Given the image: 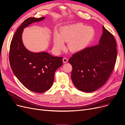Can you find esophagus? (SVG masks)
<instances>
[{
    "mask_svg": "<svg viewBox=\"0 0 125 125\" xmlns=\"http://www.w3.org/2000/svg\"><path fill=\"white\" fill-rule=\"evenodd\" d=\"M68 60L67 59V58H65V57H64V58H63V59H62V62H63V63H66V62H68Z\"/></svg>",
    "mask_w": 125,
    "mask_h": 125,
    "instance_id": "esophagus-1",
    "label": "esophagus"
}]
</instances>
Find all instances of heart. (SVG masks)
<instances>
[{
    "label": "heart",
    "mask_w": 125,
    "mask_h": 125,
    "mask_svg": "<svg viewBox=\"0 0 125 125\" xmlns=\"http://www.w3.org/2000/svg\"><path fill=\"white\" fill-rule=\"evenodd\" d=\"M95 35L91 27L77 23L62 27L60 32H55L53 36V47L56 50L64 48V43L68 42V49L73 52H78L89 45Z\"/></svg>",
    "instance_id": "heart-1"
}]
</instances>
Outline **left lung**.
Returning <instances> with one entry per match:
<instances>
[{"mask_svg":"<svg viewBox=\"0 0 125 125\" xmlns=\"http://www.w3.org/2000/svg\"><path fill=\"white\" fill-rule=\"evenodd\" d=\"M97 45L87 47L73 55L71 78L79 90L92 92L103 86L111 76L115 64L116 44L114 36L102 26Z\"/></svg>","mask_w":125,"mask_h":125,"instance_id":"obj_1","label":"left lung"}]
</instances>
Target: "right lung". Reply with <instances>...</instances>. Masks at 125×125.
Returning <instances> with one entry per match:
<instances>
[{
  "mask_svg": "<svg viewBox=\"0 0 125 125\" xmlns=\"http://www.w3.org/2000/svg\"><path fill=\"white\" fill-rule=\"evenodd\" d=\"M45 17L26 19L18 28L11 41L10 62L14 75L29 90L36 93L46 91L52 85L55 71L62 64V57L45 51L34 52L28 50L22 41L24 29Z\"/></svg>",
  "mask_w": 125,
  "mask_h": 125,
  "instance_id": "right-lung-1",
  "label": "right lung"
}]
</instances>
